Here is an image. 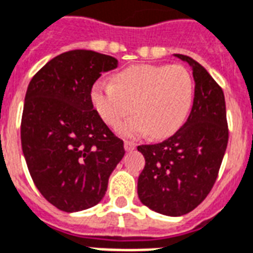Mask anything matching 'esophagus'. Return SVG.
I'll list each match as a JSON object with an SVG mask.
<instances>
[{
  "mask_svg": "<svg viewBox=\"0 0 253 253\" xmlns=\"http://www.w3.org/2000/svg\"><path fill=\"white\" fill-rule=\"evenodd\" d=\"M124 148H125V151H133L134 148H136V144H134L133 141H128V140H125Z\"/></svg>",
  "mask_w": 253,
  "mask_h": 253,
  "instance_id": "1",
  "label": "esophagus"
}]
</instances>
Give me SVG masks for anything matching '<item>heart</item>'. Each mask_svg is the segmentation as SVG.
Here are the masks:
<instances>
[{
    "mask_svg": "<svg viewBox=\"0 0 253 253\" xmlns=\"http://www.w3.org/2000/svg\"><path fill=\"white\" fill-rule=\"evenodd\" d=\"M193 97L195 81L181 65L128 66L113 76V84L97 81L90 89L92 106L108 126L136 113L119 128L128 137L172 136L188 119Z\"/></svg>",
    "mask_w": 253,
    "mask_h": 253,
    "instance_id": "1",
    "label": "heart"
}]
</instances>
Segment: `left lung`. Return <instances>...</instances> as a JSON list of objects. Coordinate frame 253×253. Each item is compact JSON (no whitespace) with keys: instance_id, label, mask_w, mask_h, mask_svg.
Segmentation results:
<instances>
[{"instance_id":"8db88e82","label":"left lung","mask_w":253,"mask_h":253,"mask_svg":"<svg viewBox=\"0 0 253 253\" xmlns=\"http://www.w3.org/2000/svg\"><path fill=\"white\" fill-rule=\"evenodd\" d=\"M176 57L193 69L191 113L173 136L137 147L145 157L138 176V197L144 206L168 216L188 213L204 201L217 178L228 144L223 89L191 57Z\"/></svg>"}]
</instances>
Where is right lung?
Segmentation results:
<instances>
[{
    "label": "right lung",
    "mask_w": 253,
    "mask_h": 253,
    "mask_svg": "<svg viewBox=\"0 0 253 253\" xmlns=\"http://www.w3.org/2000/svg\"><path fill=\"white\" fill-rule=\"evenodd\" d=\"M117 60L93 50L54 57L33 76L21 119V144L33 183L52 206L77 212L102 200L124 141L93 109L90 89Z\"/></svg>",
    "instance_id": "1"
}]
</instances>
